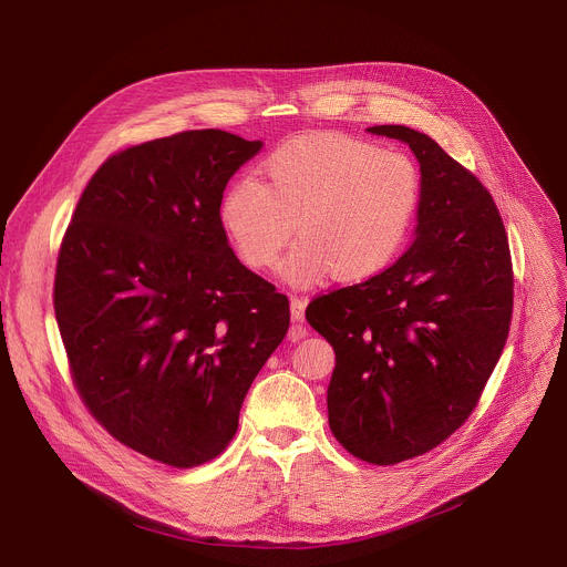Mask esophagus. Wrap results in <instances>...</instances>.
I'll return each instance as SVG.
<instances>
[{
  "instance_id": "1",
  "label": "esophagus",
  "mask_w": 567,
  "mask_h": 567,
  "mask_svg": "<svg viewBox=\"0 0 567 567\" xmlns=\"http://www.w3.org/2000/svg\"><path fill=\"white\" fill-rule=\"evenodd\" d=\"M305 307H307V300L305 298H298V296H293L291 300H289V309H291V318L296 320V322H302L305 320ZM307 334V330H305V326H298V328H293L291 332H289V337H291V341H300L302 337Z\"/></svg>"
}]
</instances>
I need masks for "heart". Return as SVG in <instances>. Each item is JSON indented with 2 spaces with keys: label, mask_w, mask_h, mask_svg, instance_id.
Here are the masks:
<instances>
[{
  "label": "heart",
  "mask_w": 567,
  "mask_h": 567,
  "mask_svg": "<svg viewBox=\"0 0 567 567\" xmlns=\"http://www.w3.org/2000/svg\"><path fill=\"white\" fill-rule=\"evenodd\" d=\"M265 173L267 184L239 177L226 188L219 219L254 269L276 262L296 224L300 239L278 267L293 287L379 274L406 241L420 204L406 154L348 136L293 138L267 158Z\"/></svg>",
  "instance_id": "b5f03b06"
}]
</instances>
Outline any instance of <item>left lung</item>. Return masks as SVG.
Wrapping results in <instances>:
<instances>
[{
    "label": "left lung",
    "instance_id": "left-lung-1",
    "mask_svg": "<svg viewBox=\"0 0 567 567\" xmlns=\"http://www.w3.org/2000/svg\"><path fill=\"white\" fill-rule=\"evenodd\" d=\"M368 132L417 158L415 239L392 267L311 300L305 316L337 354L334 437L359 460L396 464L435 449L475 409L509 334L514 278L487 188L417 130Z\"/></svg>",
    "mask_w": 567,
    "mask_h": 567
}]
</instances>
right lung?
<instances>
[{
	"label": "right lung",
	"instance_id": "add662e5",
	"mask_svg": "<svg viewBox=\"0 0 567 567\" xmlns=\"http://www.w3.org/2000/svg\"><path fill=\"white\" fill-rule=\"evenodd\" d=\"M262 145L190 130L110 156L60 247L53 307L80 396L118 442L177 468L226 449L289 328L287 296L237 260L219 219Z\"/></svg>",
	"mask_w": 567,
	"mask_h": 567
}]
</instances>
